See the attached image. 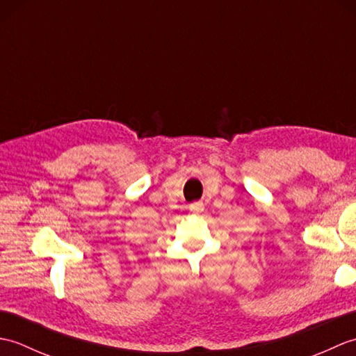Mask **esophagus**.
Here are the masks:
<instances>
[{"label": "esophagus", "instance_id": "obj_1", "mask_svg": "<svg viewBox=\"0 0 356 356\" xmlns=\"http://www.w3.org/2000/svg\"><path fill=\"white\" fill-rule=\"evenodd\" d=\"M203 208H205V205H203V202H194L190 205V209L193 211V213H202Z\"/></svg>", "mask_w": 356, "mask_h": 356}]
</instances>
